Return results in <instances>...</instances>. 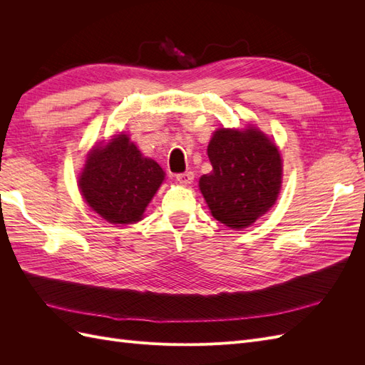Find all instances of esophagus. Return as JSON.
Listing matches in <instances>:
<instances>
[{"label": "esophagus", "instance_id": "esophagus-1", "mask_svg": "<svg viewBox=\"0 0 365 365\" xmlns=\"http://www.w3.org/2000/svg\"><path fill=\"white\" fill-rule=\"evenodd\" d=\"M176 180H178V182H181L182 185H190L195 180V175H193V172L180 173V175H176Z\"/></svg>", "mask_w": 365, "mask_h": 365}]
</instances>
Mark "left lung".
I'll return each instance as SVG.
<instances>
[{
	"label": "left lung",
	"mask_w": 365,
	"mask_h": 365,
	"mask_svg": "<svg viewBox=\"0 0 365 365\" xmlns=\"http://www.w3.org/2000/svg\"><path fill=\"white\" fill-rule=\"evenodd\" d=\"M213 170L200 178L212 216L230 230L251 227L277 202L283 160L277 143L257 126L217 128L208 141Z\"/></svg>",
	"instance_id": "1"
}]
</instances>
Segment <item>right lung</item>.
<instances>
[{"label":"right lung","instance_id":"right-lung-1","mask_svg":"<svg viewBox=\"0 0 365 365\" xmlns=\"http://www.w3.org/2000/svg\"><path fill=\"white\" fill-rule=\"evenodd\" d=\"M165 180L161 165L145 157L126 132L88 150L77 175L86 205L109 224H135Z\"/></svg>","mask_w":365,"mask_h":365}]
</instances>
